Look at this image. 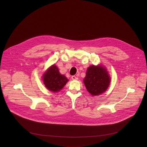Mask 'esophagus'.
Returning a JSON list of instances; mask_svg holds the SVG:
<instances>
[{
    "label": "esophagus",
    "instance_id": "obj_1",
    "mask_svg": "<svg viewBox=\"0 0 147 147\" xmlns=\"http://www.w3.org/2000/svg\"><path fill=\"white\" fill-rule=\"evenodd\" d=\"M71 78H72L73 80H77L78 79V78L76 76H73L71 77Z\"/></svg>",
    "mask_w": 147,
    "mask_h": 147
}]
</instances>
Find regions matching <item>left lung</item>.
Here are the masks:
<instances>
[{
	"instance_id": "obj_1",
	"label": "left lung",
	"mask_w": 147,
	"mask_h": 147,
	"mask_svg": "<svg viewBox=\"0 0 147 147\" xmlns=\"http://www.w3.org/2000/svg\"><path fill=\"white\" fill-rule=\"evenodd\" d=\"M110 82L111 78L107 70L101 65L90 66L84 79L87 91L92 96L99 95L107 91Z\"/></svg>"
}]
</instances>
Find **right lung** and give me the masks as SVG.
I'll list each match as a JSON object with an SVG mask.
<instances>
[{"label":"right lung","instance_id":"add662e5","mask_svg":"<svg viewBox=\"0 0 147 147\" xmlns=\"http://www.w3.org/2000/svg\"><path fill=\"white\" fill-rule=\"evenodd\" d=\"M43 81L46 88L53 92L60 91L66 84L69 80L60 74L55 65L51 66L43 74Z\"/></svg>","mask_w":147,"mask_h":147}]
</instances>
